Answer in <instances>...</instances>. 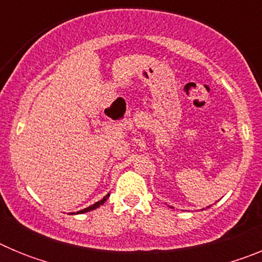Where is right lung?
<instances>
[{
	"label": "right lung",
	"mask_w": 262,
	"mask_h": 262,
	"mask_svg": "<svg viewBox=\"0 0 262 262\" xmlns=\"http://www.w3.org/2000/svg\"><path fill=\"white\" fill-rule=\"evenodd\" d=\"M108 196H110V194H107V195H105V196H103V198H102V200H101V201H98V202H96V203H94V205L89 206V207H86V209H84V210H80V211H77V214H84V212L92 211V210L97 209V207H99V206H101V205H103V203L106 202V200H107ZM72 214H73V212H72Z\"/></svg>",
	"instance_id": "add662e5"
}]
</instances>
